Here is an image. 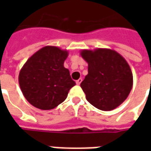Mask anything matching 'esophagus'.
I'll return each instance as SVG.
<instances>
[{
  "label": "esophagus",
  "mask_w": 151,
  "mask_h": 151,
  "mask_svg": "<svg viewBox=\"0 0 151 151\" xmlns=\"http://www.w3.org/2000/svg\"><path fill=\"white\" fill-rule=\"evenodd\" d=\"M82 82V78H79L78 80H77V81H76V83H77V85H80Z\"/></svg>",
  "instance_id": "1"
}]
</instances>
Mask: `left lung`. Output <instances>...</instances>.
I'll return each mask as SVG.
<instances>
[{
	"instance_id": "obj_1",
	"label": "left lung",
	"mask_w": 151,
	"mask_h": 151,
	"mask_svg": "<svg viewBox=\"0 0 151 151\" xmlns=\"http://www.w3.org/2000/svg\"><path fill=\"white\" fill-rule=\"evenodd\" d=\"M88 63V74L81 83L87 101L102 111L120 106L133 87V73L120 54L108 48L82 50Z\"/></svg>"
}]
</instances>
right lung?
<instances>
[{
    "label": "right lung",
    "mask_w": 151,
    "mask_h": 151,
    "mask_svg": "<svg viewBox=\"0 0 151 151\" xmlns=\"http://www.w3.org/2000/svg\"><path fill=\"white\" fill-rule=\"evenodd\" d=\"M68 51L45 46L27 60L18 76L19 86L26 99L41 110L53 109L65 100L75 86L69 70L64 67Z\"/></svg>",
    "instance_id": "add662e5"
}]
</instances>
